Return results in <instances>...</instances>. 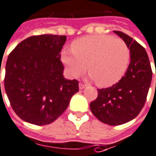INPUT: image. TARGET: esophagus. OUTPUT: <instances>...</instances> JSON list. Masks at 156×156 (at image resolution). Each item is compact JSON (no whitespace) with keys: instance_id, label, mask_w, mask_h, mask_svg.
Returning a JSON list of instances; mask_svg holds the SVG:
<instances>
[{"instance_id":"obj_1","label":"esophagus","mask_w":156,"mask_h":156,"mask_svg":"<svg viewBox=\"0 0 156 156\" xmlns=\"http://www.w3.org/2000/svg\"><path fill=\"white\" fill-rule=\"evenodd\" d=\"M85 84L84 83H79V89H84L85 88Z\"/></svg>"}]
</instances>
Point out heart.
Returning <instances> with one entry per match:
<instances>
[{
	"instance_id": "1",
	"label": "heart",
	"mask_w": 156,
	"mask_h": 156,
	"mask_svg": "<svg viewBox=\"0 0 156 156\" xmlns=\"http://www.w3.org/2000/svg\"><path fill=\"white\" fill-rule=\"evenodd\" d=\"M63 63L69 74L77 78L87 69L101 87L121 80L130 62V50L122 39L108 34L89 35L75 40L72 50L63 51Z\"/></svg>"
}]
</instances>
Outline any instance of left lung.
I'll return each instance as SVG.
<instances>
[{"label":"left lung","instance_id":"left-lung-1","mask_svg":"<svg viewBox=\"0 0 156 156\" xmlns=\"http://www.w3.org/2000/svg\"><path fill=\"white\" fill-rule=\"evenodd\" d=\"M130 50V63L121 80L106 89H98L90 110L101 122L111 126L124 124L139 114L146 101L152 70L145 49L132 37L114 31Z\"/></svg>","mask_w":156,"mask_h":156}]
</instances>
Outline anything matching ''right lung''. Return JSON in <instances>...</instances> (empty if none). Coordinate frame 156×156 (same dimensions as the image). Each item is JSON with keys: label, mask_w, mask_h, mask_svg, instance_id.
<instances>
[{"label": "right lung", "mask_w": 156, "mask_h": 156, "mask_svg": "<svg viewBox=\"0 0 156 156\" xmlns=\"http://www.w3.org/2000/svg\"><path fill=\"white\" fill-rule=\"evenodd\" d=\"M66 40L65 35L29 37L8 55L5 90L12 108L27 122L39 126L53 122L78 91V80L63 77L60 53Z\"/></svg>", "instance_id": "right-lung-1"}]
</instances>
